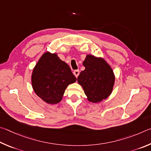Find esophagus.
<instances>
[{
  "label": "esophagus",
  "instance_id": "34e87169",
  "mask_svg": "<svg viewBox=\"0 0 151 151\" xmlns=\"http://www.w3.org/2000/svg\"><path fill=\"white\" fill-rule=\"evenodd\" d=\"M73 74H74V76H75L76 78H78V76H79V74H80V71H79L78 70H74L73 71Z\"/></svg>",
  "mask_w": 151,
  "mask_h": 151
}]
</instances>
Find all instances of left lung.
Returning <instances> with one entry per match:
<instances>
[{
    "label": "left lung",
    "instance_id": "left-lung-1",
    "mask_svg": "<svg viewBox=\"0 0 151 151\" xmlns=\"http://www.w3.org/2000/svg\"><path fill=\"white\" fill-rule=\"evenodd\" d=\"M86 69L81 71L78 82L83 87L89 101L98 103L109 97L115 83V76L110 65L102 59L88 55L83 61Z\"/></svg>",
    "mask_w": 151,
    "mask_h": 151
}]
</instances>
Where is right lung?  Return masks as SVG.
<instances>
[{"instance_id": "obj_1", "label": "right lung", "mask_w": 151, "mask_h": 151, "mask_svg": "<svg viewBox=\"0 0 151 151\" xmlns=\"http://www.w3.org/2000/svg\"><path fill=\"white\" fill-rule=\"evenodd\" d=\"M76 78L65 62L56 54L46 52L42 55L34 68L32 85L37 96L49 104H55L62 99L69 84Z\"/></svg>"}]
</instances>
